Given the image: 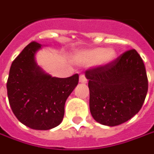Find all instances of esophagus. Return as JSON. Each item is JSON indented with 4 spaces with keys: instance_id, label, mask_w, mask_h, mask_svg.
<instances>
[{
    "instance_id": "esophagus-1",
    "label": "esophagus",
    "mask_w": 154,
    "mask_h": 154,
    "mask_svg": "<svg viewBox=\"0 0 154 154\" xmlns=\"http://www.w3.org/2000/svg\"><path fill=\"white\" fill-rule=\"evenodd\" d=\"M87 82H88V80H87V78H86L85 76H84V75H81L80 77H79V82L85 84V83H87Z\"/></svg>"
}]
</instances>
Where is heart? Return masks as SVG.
<instances>
[{"label":"heart","instance_id":"b5f03b06","mask_svg":"<svg viewBox=\"0 0 154 154\" xmlns=\"http://www.w3.org/2000/svg\"><path fill=\"white\" fill-rule=\"evenodd\" d=\"M117 54L114 48L95 47L78 52L75 60L79 63L91 65L97 62L99 65L111 63L116 58Z\"/></svg>","mask_w":154,"mask_h":154}]
</instances>
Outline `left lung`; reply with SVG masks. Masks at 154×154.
<instances>
[{
  "label": "left lung",
  "mask_w": 154,
  "mask_h": 154,
  "mask_svg": "<svg viewBox=\"0 0 154 154\" xmlns=\"http://www.w3.org/2000/svg\"><path fill=\"white\" fill-rule=\"evenodd\" d=\"M92 116L100 124L121 125L137 114L148 89L143 59L136 50L125 51L111 63L85 72Z\"/></svg>",
  "instance_id": "left-lung-1"
}]
</instances>
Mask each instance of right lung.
Masks as SVG:
<instances>
[{
    "instance_id": "obj_1",
    "label": "right lung",
    "mask_w": 154,
    "mask_h": 154,
    "mask_svg": "<svg viewBox=\"0 0 154 154\" xmlns=\"http://www.w3.org/2000/svg\"><path fill=\"white\" fill-rule=\"evenodd\" d=\"M41 48L33 41L12 61L7 79V96L17 120L31 129L50 130L60 124L65 103L78 83L79 76L51 77L34 60Z\"/></svg>"
}]
</instances>
